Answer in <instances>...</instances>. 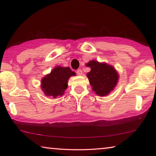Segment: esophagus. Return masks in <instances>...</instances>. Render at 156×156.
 <instances>
[{
	"instance_id": "34e87169",
	"label": "esophagus",
	"mask_w": 156,
	"mask_h": 156,
	"mask_svg": "<svg viewBox=\"0 0 156 156\" xmlns=\"http://www.w3.org/2000/svg\"><path fill=\"white\" fill-rule=\"evenodd\" d=\"M76 73H77V74L79 76H81L82 74H83V71H82L80 69H79L76 71Z\"/></svg>"
}]
</instances>
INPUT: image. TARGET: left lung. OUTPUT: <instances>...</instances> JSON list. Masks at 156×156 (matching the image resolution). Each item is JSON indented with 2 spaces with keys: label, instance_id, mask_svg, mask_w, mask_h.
I'll return each mask as SVG.
<instances>
[{
  "label": "left lung",
  "instance_id": "left-lung-1",
  "mask_svg": "<svg viewBox=\"0 0 156 156\" xmlns=\"http://www.w3.org/2000/svg\"><path fill=\"white\" fill-rule=\"evenodd\" d=\"M86 66L91 68L87 76L95 94L99 96H106L114 90L119 74L112 65L92 60Z\"/></svg>",
  "mask_w": 156,
  "mask_h": 156
}]
</instances>
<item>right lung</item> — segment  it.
Here are the masks:
<instances>
[{
  "label": "right lung",
  "instance_id": "right-lung-1",
  "mask_svg": "<svg viewBox=\"0 0 156 156\" xmlns=\"http://www.w3.org/2000/svg\"><path fill=\"white\" fill-rule=\"evenodd\" d=\"M76 76L69 67L56 66L48 74L42 78L41 87L44 94L51 98L62 96L68 87L69 78Z\"/></svg>",
  "mask_w": 156,
  "mask_h": 156
}]
</instances>
